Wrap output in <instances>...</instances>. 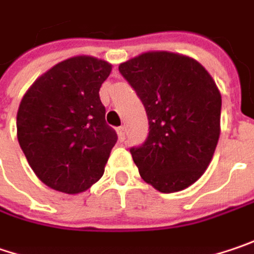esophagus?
<instances>
[{
  "mask_svg": "<svg viewBox=\"0 0 254 254\" xmlns=\"http://www.w3.org/2000/svg\"><path fill=\"white\" fill-rule=\"evenodd\" d=\"M117 134H119V138H120L121 141H124V137H126V127L124 126H121L117 128Z\"/></svg>",
  "mask_w": 254,
  "mask_h": 254,
  "instance_id": "esophagus-1",
  "label": "esophagus"
}]
</instances>
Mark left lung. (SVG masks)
I'll return each instance as SVG.
<instances>
[{
  "mask_svg": "<svg viewBox=\"0 0 254 254\" xmlns=\"http://www.w3.org/2000/svg\"><path fill=\"white\" fill-rule=\"evenodd\" d=\"M148 119L144 144L131 148L146 183L174 193L196 183L209 167L220 135L222 95L194 58L148 51L119 65Z\"/></svg>",
  "mask_w": 254,
  "mask_h": 254,
  "instance_id": "left-lung-1",
  "label": "left lung"
}]
</instances>
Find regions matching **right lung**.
Masks as SVG:
<instances>
[{"mask_svg":"<svg viewBox=\"0 0 254 254\" xmlns=\"http://www.w3.org/2000/svg\"><path fill=\"white\" fill-rule=\"evenodd\" d=\"M111 64L77 56L40 75L17 113V137L35 176L48 187L78 194L104 174L117 134L106 123L100 87Z\"/></svg>","mask_w":254,"mask_h":254,"instance_id":"obj_1","label":"right lung"}]
</instances>
